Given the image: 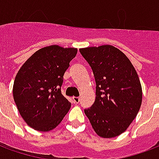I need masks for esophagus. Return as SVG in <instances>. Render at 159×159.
Listing matches in <instances>:
<instances>
[{
  "label": "esophagus",
  "instance_id": "34e87169",
  "mask_svg": "<svg viewBox=\"0 0 159 159\" xmlns=\"http://www.w3.org/2000/svg\"><path fill=\"white\" fill-rule=\"evenodd\" d=\"M72 101L74 104H78L80 102V98L79 97H73Z\"/></svg>",
  "mask_w": 159,
  "mask_h": 159
}]
</instances>
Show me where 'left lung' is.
<instances>
[{"label":"left lung","instance_id":"8db88e82","mask_svg":"<svg viewBox=\"0 0 159 159\" xmlns=\"http://www.w3.org/2000/svg\"><path fill=\"white\" fill-rule=\"evenodd\" d=\"M79 51L96 83L95 101L84 112L98 135L117 136L128 129L141 106L142 90L136 70L127 56L113 46Z\"/></svg>","mask_w":159,"mask_h":159}]
</instances>
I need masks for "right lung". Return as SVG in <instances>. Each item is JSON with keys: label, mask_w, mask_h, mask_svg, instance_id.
I'll return each instance as SVG.
<instances>
[{"label": "right lung", "mask_w": 159, "mask_h": 159, "mask_svg": "<svg viewBox=\"0 0 159 159\" xmlns=\"http://www.w3.org/2000/svg\"><path fill=\"white\" fill-rule=\"evenodd\" d=\"M76 48L53 45L36 51L27 59L14 80L13 99L25 123L38 131H49L61 123L70 103L61 86Z\"/></svg>", "instance_id": "1"}]
</instances>
